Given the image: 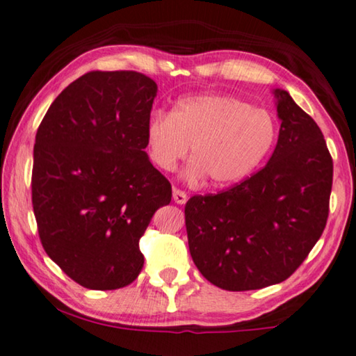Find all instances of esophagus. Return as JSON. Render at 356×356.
Returning a JSON list of instances; mask_svg holds the SVG:
<instances>
[{"mask_svg":"<svg viewBox=\"0 0 356 356\" xmlns=\"http://www.w3.org/2000/svg\"><path fill=\"white\" fill-rule=\"evenodd\" d=\"M172 200H174V202H177V204H185L188 198H187V193H185V191L179 190V188H174L172 190Z\"/></svg>","mask_w":356,"mask_h":356,"instance_id":"34e87169","label":"esophagus"}]
</instances>
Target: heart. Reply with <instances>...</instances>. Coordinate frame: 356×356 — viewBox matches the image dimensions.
<instances>
[{
	"label": "heart",
	"instance_id": "b5f03b06",
	"mask_svg": "<svg viewBox=\"0 0 356 356\" xmlns=\"http://www.w3.org/2000/svg\"><path fill=\"white\" fill-rule=\"evenodd\" d=\"M277 138V123L268 111L227 93L193 95L179 99L171 114L154 112L145 125L150 160L171 172L188 154L187 177L211 187H228L259 166Z\"/></svg>",
	"mask_w": 356,
	"mask_h": 356
}]
</instances>
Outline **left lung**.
I'll return each mask as SVG.
<instances>
[{
  "label": "left lung",
  "mask_w": 356,
  "mask_h": 356,
  "mask_svg": "<svg viewBox=\"0 0 356 356\" xmlns=\"http://www.w3.org/2000/svg\"><path fill=\"white\" fill-rule=\"evenodd\" d=\"M280 120L268 165L217 195L185 204L190 255L218 289L258 290L289 279L326 227L332 160L314 118L274 90Z\"/></svg>",
  "instance_id": "obj_1"
}]
</instances>
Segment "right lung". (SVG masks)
Segmentation results:
<instances>
[{
    "instance_id": "right-lung-1",
    "label": "right lung",
    "mask_w": 356,
    "mask_h": 356,
    "mask_svg": "<svg viewBox=\"0 0 356 356\" xmlns=\"http://www.w3.org/2000/svg\"><path fill=\"white\" fill-rule=\"evenodd\" d=\"M158 87L136 71H92L50 104L33 150V211L47 255L90 290L144 266L139 239L171 184L145 154Z\"/></svg>"
}]
</instances>
